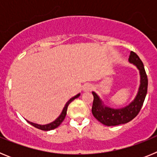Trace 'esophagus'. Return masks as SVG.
<instances>
[{
  "label": "esophagus",
  "mask_w": 157,
  "mask_h": 157,
  "mask_svg": "<svg viewBox=\"0 0 157 157\" xmlns=\"http://www.w3.org/2000/svg\"><path fill=\"white\" fill-rule=\"evenodd\" d=\"M92 89L93 86L91 85V84H90V83H86V84H85V85L83 86V90L86 91V92H87V91H90Z\"/></svg>",
  "instance_id": "esophagus-1"
}]
</instances>
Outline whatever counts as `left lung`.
<instances>
[{"mask_svg":"<svg viewBox=\"0 0 157 157\" xmlns=\"http://www.w3.org/2000/svg\"><path fill=\"white\" fill-rule=\"evenodd\" d=\"M129 62L135 65L140 73V86L131 103L121 109H112L105 106L99 96L92 92L94 95L92 113L98 121L105 126H116L128 123L137 116L143 105L148 89V78L145 67L139 56L132 51L129 56Z\"/></svg>","mask_w":157,"mask_h":157,"instance_id":"obj_1","label":"left lung"}]
</instances>
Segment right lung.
I'll list each match as a JSON object with an SVG mask.
<instances>
[{"label": "right lung", "instance_id": "1", "mask_svg": "<svg viewBox=\"0 0 157 157\" xmlns=\"http://www.w3.org/2000/svg\"><path fill=\"white\" fill-rule=\"evenodd\" d=\"M79 96H80V94H78L76 96H75V97H73V98H71V99L69 100L67 102L66 105H65L64 108H63V111H62V112H61V114L59 115V117H58L56 120H55L53 122H52V123H48V124H45V125H40V124H37V123H32V122L28 121V120H27V121L30 124H31L32 126H34V127H36V128H37V129H40V130H45V131H47V130H53V129H55V128H56V127H59V126L61 124L62 122L63 121V120L65 119V116H66V115H67V107H68L69 104H70L71 101H74L75 98H78Z\"/></svg>", "mask_w": 157, "mask_h": 157}]
</instances>
